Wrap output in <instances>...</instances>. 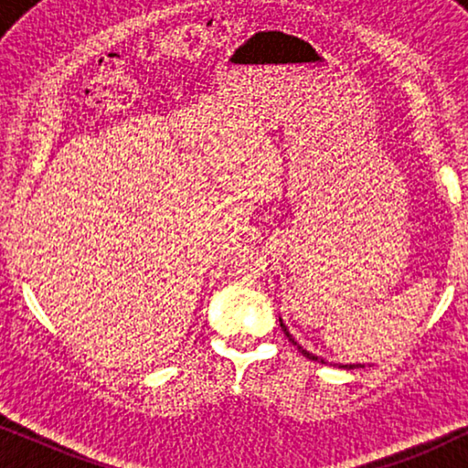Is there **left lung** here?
Segmentation results:
<instances>
[{"label":"left lung","mask_w":468,"mask_h":468,"mask_svg":"<svg viewBox=\"0 0 468 468\" xmlns=\"http://www.w3.org/2000/svg\"><path fill=\"white\" fill-rule=\"evenodd\" d=\"M279 322H281V328H283V332H285V336H287V338H290V341H292V345H296V347H298V351H300V354H303L304 357H309V360H315V362H322V364H324V360H319V357H317V356H313V354H309V351H306V349H303V347H300V345H298L296 341H293V338H292V335H290V330H287V328H285L283 319H279ZM343 368H356V367H354V364H345V367H343Z\"/></svg>","instance_id":"8db88e82"}]
</instances>
